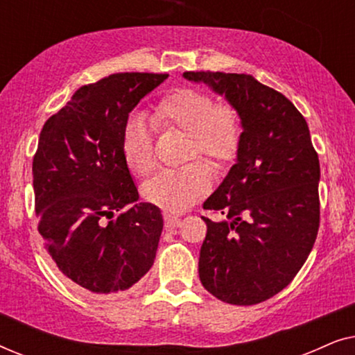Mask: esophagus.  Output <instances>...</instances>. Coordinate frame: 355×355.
I'll return each mask as SVG.
<instances>
[{
    "label": "esophagus",
    "mask_w": 355,
    "mask_h": 355,
    "mask_svg": "<svg viewBox=\"0 0 355 355\" xmlns=\"http://www.w3.org/2000/svg\"><path fill=\"white\" fill-rule=\"evenodd\" d=\"M163 218H164V223H166L168 227H176V226H179V223H181L179 216L171 215V213H168V211H164Z\"/></svg>",
    "instance_id": "34e87169"
}]
</instances>
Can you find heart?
<instances>
[{
	"label": "heart",
	"mask_w": 355,
	"mask_h": 355,
	"mask_svg": "<svg viewBox=\"0 0 355 355\" xmlns=\"http://www.w3.org/2000/svg\"><path fill=\"white\" fill-rule=\"evenodd\" d=\"M159 129L178 130L189 137L187 158H205L215 168L234 162L242 142V119L234 106L218 105L205 92L179 89L159 101L152 111ZM125 163L139 176L155 169L153 140L140 119L130 121L123 139ZM211 186V171L203 163L168 169L144 184V197L166 211L179 213L192 205Z\"/></svg>",
	"instance_id": "heart-1"
}]
</instances>
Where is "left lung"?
<instances>
[{
    "mask_svg": "<svg viewBox=\"0 0 355 355\" xmlns=\"http://www.w3.org/2000/svg\"><path fill=\"white\" fill-rule=\"evenodd\" d=\"M225 96L242 119L236 163L205 210L198 275L208 293L254 305L283 291L312 250L320 225V163L309 125L283 94L249 74L184 72Z\"/></svg>",
    "mask_w": 355,
    "mask_h": 355,
    "instance_id": "obj_1",
    "label": "left lung"
}]
</instances>
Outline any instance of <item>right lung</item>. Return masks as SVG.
I'll return each instance as SVG.
<instances>
[{
  "mask_svg": "<svg viewBox=\"0 0 355 355\" xmlns=\"http://www.w3.org/2000/svg\"><path fill=\"white\" fill-rule=\"evenodd\" d=\"M168 74L121 72L80 87L43 125L33 157L38 232L77 289L116 294L152 268L163 216L139 202L123 155L129 113Z\"/></svg>",
  "mask_w": 355,
  "mask_h": 355,
  "instance_id": "right-lung-1",
  "label": "right lung"
}]
</instances>
